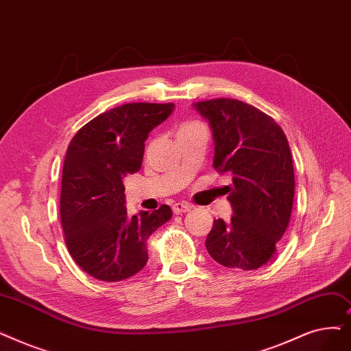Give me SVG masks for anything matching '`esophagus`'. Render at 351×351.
Here are the masks:
<instances>
[{"mask_svg": "<svg viewBox=\"0 0 351 351\" xmlns=\"http://www.w3.org/2000/svg\"><path fill=\"white\" fill-rule=\"evenodd\" d=\"M173 209V213L175 215H179V213H184V212H189L191 209H193V205L191 204H186V202H178L172 206Z\"/></svg>", "mask_w": 351, "mask_h": 351, "instance_id": "34e87169", "label": "esophagus"}]
</instances>
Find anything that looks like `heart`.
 <instances>
[{
    "instance_id": "1",
    "label": "heart",
    "mask_w": 351,
    "mask_h": 351,
    "mask_svg": "<svg viewBox=\"0 0 351 351\" xmlns=\"http://www.w3.org/2000/svg\"><path fill=\"white\" fill-rule=\"evenodd\" d=\"M196 125H199V123H195V121H188V123L182 125L179 130H184V129H188V128H192V126H196Z\"/></svg>"
}]
</instances>
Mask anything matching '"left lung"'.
I'll return each instance as SVG.
<instances>
[{"label":"left lung","mask_w":351,"mask_h":351,"mask_svg":"<svg viewBox=\"0 0 351 351\" xmlns=\"http://www.w3.org/2000/svg\"><path fill=\"white\" fill-rule=\"evenodd\" d=\"M212 130L213 167L231 172L230 221L215 219L205 247L218 264L256 269L276 254L294 201V166L282 129L272 117L235 99L193 103Z\"/></svg>","instance_id":"8db88e82"}]
</instances>
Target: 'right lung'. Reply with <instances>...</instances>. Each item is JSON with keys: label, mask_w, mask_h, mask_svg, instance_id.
<instances>
[{"label": "right lung", "mask_w": 351, "mask_h": 351, "mask_svg": "<svg viewBox=\"0 0 351 351\" xmlns=\"http://www.w3.org/2000/svg\"><path fill=\"white\" fill-rule=\"evenodd\" d=\"M173 103H128L90 120L71 139L63 166L60 218L66 245L88 276L116 282L147 263V239L172 218L167 205L129 217L123 180L141 171L149 133Z\"/></svg>", "instance_id": "right-lung-1"}]
</instances>
